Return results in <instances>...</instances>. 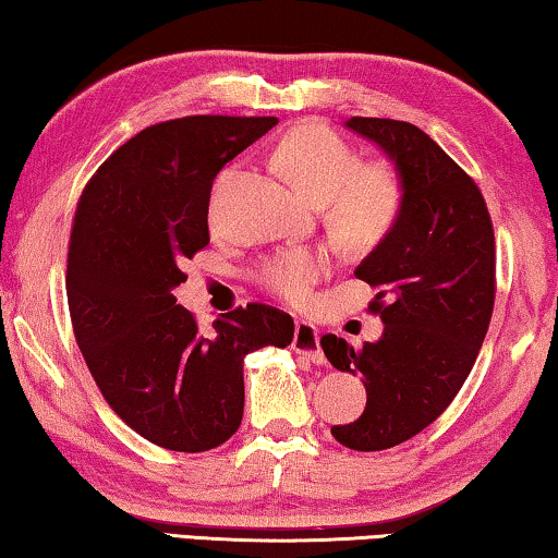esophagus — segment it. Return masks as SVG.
Listing matches in <instances>:
<instances>
[{"label": "esophagus", "mask_w": 558, "mask_h": 558, "mask_svg": "<svg viewBox=\"0 0 558 558\" xmlns=\"http://www.w3.org/2000/svg\"><path fill=\"white\" fill-rule=\"evenodd\" d=\"M292 349H295L298 354H305L313 364H327L323 347H319L317 327L305 323V319H298V323H295V337H292Z\"/></svg>", "instance_id": "1"}]
</instances>
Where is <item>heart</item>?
Returning a JSON list of instances; mask_svg holds the SVG:
<instances>
[{"instance_id":"b5f03b06","label":"heart","mask_w":558,"mask_h":558,"mask_svg":"<svg viewBox=\"0 0 558 558\" xmlns=\"http://www.w3.org/2000/svg\"><path fill=\"white\" fill-rule=\"evenodd\" d=\"M280 167L302 192L317 202L329 199V216L349 243L372 245L393 229L403 209V184L384 165L364 167L362 155L325 125H300L276 149ZM229 172L216 184L219 204ZM327 258L319 251L298 248L263 263L260 282L292 305H305L315 282L325 276Z\"/></svg>"}]
</instances>
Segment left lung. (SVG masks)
<instances>
[{
  "instance_id": "1",
  "label": "left lung",
  "mask_w": 558,
  "mask_h": 558,
  "mask_svg": "<svg viewBox=\"0 0 558 558\" xmlns=\"http://www.w3.org/2000/svg\"><path fill=\"white\" fill-rule=\"evenodd\" d=\"M344 125L381 147L403 184L399 221L354 270L376 290L381 337L319 339L329 364L366 389L364 413L332 436L372 452L430 426L465 384L495 307V233L477 184L426 132L386 118Z\"/></svg>"
}]
</instances>
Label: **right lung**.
<instances>
[{"instance_id":"obj_1","label":"right lung","mask_w":558,"mask_h":558,"mask_svg":"<svg viewBox=\"0 0 558 558\" xmlns=\"http://www.w3.org/2000/svg\"><path fill=\"white\" fill-rule=\"evenodd\" d=\"M276 122H159L116 149L81 194L65 268L75 342L110 409L159 448L229 440L243 418L245 354L295 335L288 313L260 302L204 335L174 298L184 260L209 243L214 177Z\"/></svg>"}]
</instances>
